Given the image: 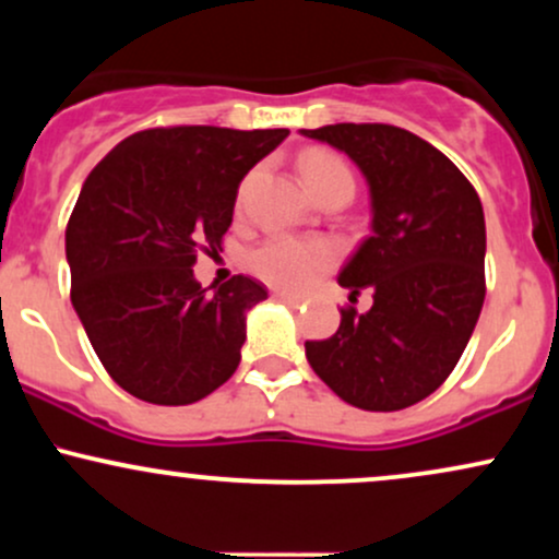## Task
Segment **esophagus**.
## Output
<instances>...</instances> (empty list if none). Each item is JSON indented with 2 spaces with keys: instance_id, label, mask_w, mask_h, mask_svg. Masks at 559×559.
Masks as SVG:
<instances>
[{
  "instance_id": "esophagus-1",
  "label": "esophagus",
  "mask_w": 559,
  "mask_h": 559,
  "mask_svg": "<svg viewBox=\"0 0 559 559\" xmlns=\"http://www.w3.org/2000/svg\"><path fill=\"white\" fill-rule=\"evenodd\" d=\"M275 299L286 301L288 307H301L307 301L305 297H297V294H288V292H275Z\"/></svg>"
}]
</instances>
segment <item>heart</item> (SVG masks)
Returning <instances> with one entry per match:
<instances>
[{"label":"heart","instance_id":"1","mask_svg":"<svg viewBox=\"0 0 559 559\" xmlns=\"http://www.w3.org/2000/svg\"><path fill=\"white\" fill-rule=\"evenodd\" d=\"M301 178L310 194L329 189V186H355L352 170L342 157L325 150H310L299 159ZM336 262V249L323 239H294V236H273L262 241L249 254V271L275 288L286 292H305Z\"/></svg>","mask_w":559,"mask_h":559}]
</instances>
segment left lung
<instances>
[{
    "label": "left lung",
    "instance_id": "1",
    "mask_svg": "<svg viewBox=\"0 0 559 559\" xmlns=\"http://www.w3.org/2000/svg\"><path fill=\"white\" fill-rule=\"evenodd\" d=\"M301 136L344 152L370 189V228L338 273L355 299L331 338L305 342L307 362L344 402L394 413L433 394L463 357L486 297V223L457 165L404 128L336 123Z\"/></svg>",
    "mask_w": 559,
    "mask_h": 559
}]
</instances>
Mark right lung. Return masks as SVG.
I'll use <instances>...</instances> for the list:
<instances>
[{"mask_svg": "<svg viewBox=\"0 0 559 559\" xmlns=\"http://www.w3.org/2000/svg\"><path fill=\"white\" fill-rule=\"evenodd\" d=\"M286 128H150L88 173L66 230L70 301L96 357L136 400L178 407L234 376L247 312L265 286L234 275L213 294L197 249L217 252L239 183Z\"/></svg>", "mask_w": 559, "mask_h": 559, "instance_id": "right-lung-1", "label": "right lung"}]
</instances>
